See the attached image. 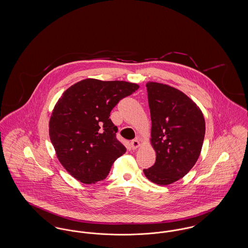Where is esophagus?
Segmentation results:
<instances>
[{
    "instance_id": "1",
    "label": "esophagus",
    "mask_w": 248,
    "mask_h": 248,
    "mask_svg": "<svg viewBox=\"0 0 248 248\" xmlns=\"http://www.w3.org/2000/svg\"><path fill=\"white\" fill-rule=\"evenodd\" d=\"M140 141L138 140H133L132 141L130 142V146H131V149L132 150H136L140 147Z\"/></svg>"
}]
</instances>
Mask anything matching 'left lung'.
Masks as SVG:
<instances>
[{"label": "left lung", "mask_w": 248, "mask_h": 248, "mask_svg": "<svg viewBox=\"0 0 248 248\" xmlns=\"http://www.w3.org/2000/svg\"><path fill=\"white\" fill-rule=\"evenodd\" d=\"M146 86L156 161L143 172L152 182L168 185L188 174L197 162L205 122L200 108L181 91L154 82Z\"/></svg>", "instance_id": "left-lung-1"}]
</instances>
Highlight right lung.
<instances>
[{
	"label": "right lung",
	"mask_w": 248,
	"mask_h": 248,
	"mask_svg": "<svg viewBox=\"0 0 248 248\" xmlns=\"http://www.w3.org/2000/svg\"><path fill=\"white\" fill-rule=\"evenodd\" d=\"M140 86L124 81L85 79L59 98L49 122V136L59 162L84 184L101 181L126 152L109 119L119 101Z\"/></svg>",
	"instance_id": "1"
}]
</instances>
